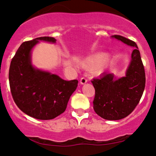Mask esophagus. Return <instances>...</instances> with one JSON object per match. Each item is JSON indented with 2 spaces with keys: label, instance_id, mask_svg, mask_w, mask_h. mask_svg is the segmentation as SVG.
<instances>
[{
  "label": "esophagus",
  "instance_id": "1",
  "mask_svg": "<svg viewBox=\"0 0 156 156\" xmlns=\"http://www.w3.org/2000/svg\"><path fill=\"white\" fill-rule=\"evenodd\" d=\"M80 82L81 84H84L85 83L87 82V79H86L85 77H82L80 79Z\"/></svg>",
  "mask_w": 156,
  "mask_h": 156
}]
</instances>
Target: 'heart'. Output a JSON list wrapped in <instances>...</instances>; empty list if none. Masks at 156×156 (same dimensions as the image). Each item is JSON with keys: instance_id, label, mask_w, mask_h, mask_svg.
<instances>
[{"instance_id": "heart-1", "label": "heart", "mask_w": 156, "mask_h": 156, "mask_svg": "<svg viewBox=\"0 0 156 156\" xmlns=\"http://www.w3.org/2000/svg\"><path fill=\"white\" fill-rule=\"evenodd\" d=\"M105 57L106 55L103 54L93 55V56L89 57L85 59L82 62V65L83 67L87 68V69H92V68L96 67L99 63H101ZM103 68L104 64H101V65H99L97 67L95 68V71L97 72H100L102 71Z\"/></svg>"}]
</instances>
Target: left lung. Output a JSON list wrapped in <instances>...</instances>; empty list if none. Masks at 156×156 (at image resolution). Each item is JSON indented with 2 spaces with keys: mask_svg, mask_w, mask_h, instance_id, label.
<instances>
[{
  "mask_svg": "<svg viewBox=\"0 0 156 156\" xmlns=\"http://www.w3.org/2000/svg\"><path fill=\"white\" fill-rule=\"evenodd\" d=\"M112 37L135 49L125 76L116 80L112 74L105 72L91 81L95 89L93 107L101 118L119 120L129 116L139 103L146 85V74L136 42L121 35Z\"/></svg>",
  "mask_w": 156,
  "mask_h": 156,
  "instance_id": "8db88e82",
  "label": "left lung"
}]
</instances>
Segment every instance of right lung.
<instances>
[{"instance_id":"obj_1","label":"right lung","mask_w":156,"mask_h":156,"mask_svg":"<svg viewBox=\"0 0 156 156\" xmlns=\"http://www.w3.org/2000/svg\"><path fill=\"white\" fill-rule=\"evenodd\" d=\"M39 40L56 42L54 37H40L23 42L10 62L9 84L12 99L23 112L35 119L50 120L65 112L78 80L65 81L33 67L30 52Z\"/></svg>"}]
</instances>
